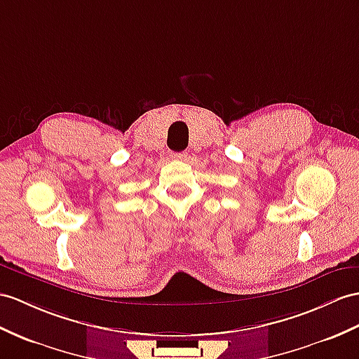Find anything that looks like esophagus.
<instances>
[{
	"label": "esophagus",
	"mask_w": 359,
	"mask_h": 359,
	"mask_svg": "<svg viewBox=\"0 0 359 359\" xmlns=\"http://www.w3.org/2000/svg\"><path fill=\"white\" fill-rule=\"evenodd\" d=\"M170 156H172L173 160H184L186 156H187V154L186 152H172Z\"/></svg>",
	"instance_id": "34e87169"
}]
</instances>
